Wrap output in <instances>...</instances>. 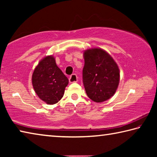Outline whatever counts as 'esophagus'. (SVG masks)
Masks as SVG:
<instances>
[{
	"instance_id": "esophagus-1",
	"label": "esophagus",
	"mask_w": 157,
	"mask_h": 157,
	"mask_svg": "<svg viewBox=\"0 0 157 157\" xmlns=\"http://www.w3.org/2000/svg\"><path fill=\"white\" fill-rule=\"evenodd\" d=\"M69 82H70L71 83L78 82V76H77L76 74H73V75H71L70 76V78H69Z\"/></svg>"
}]
</instances>
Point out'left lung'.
Wrapping results in <instances>:
<instances>
[{"instance_id":"left-lung-1","label":"left lung","mask_w":157,"mask_h":157,"mask_svg":"<svg viewBox=\"0 0 157 157\" xmlns=\"http://www.w3.org/2000/svg\"><path fill=\"white\" fill-rule=\"evenodd\" d=\"M82 78L90 99L102 102L115 94L120 81V71L115 61L105 50L95 48L84 52Z\"/></svg>"}]
</instances>
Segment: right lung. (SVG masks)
I'll use <instances>...</instances> for the list:
<instances>
[{
    "label": "right lung",
    "instance_id": "1",
    "mask_svg": "<svg viewBox=\"0 0 157 157\" xmlns=\"http://www.w3.org/2000/svg\"><path fill=\"white\" fill-rule=\"evenodd\" d=\"M32 82L38 97L48 105H54L63 97L68 79L57 66L55 57L50 55L34 68Z\"/></svg>",
    "mask_w": 157,
    "mask_h": 157
}]
</instances>
